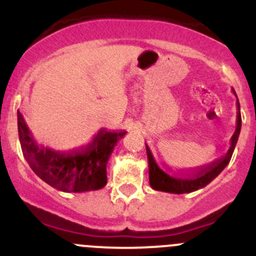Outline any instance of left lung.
I'll return each mask as SVG.
<instances>
[{
  "label": "left lung",
  "mask_w": 256,
  "mask_h": 256,
  "mask_svg": "<svg viewBox=\"0 0 256 256\" xmlns=\"http://www.w3.org/2000/svg\"><path fill=\"white\" fill-rule=\"evenodd\" d=\"M235 98H236V128H235L234 135L230 138V148L226 155L222 158L212 164L209 168L195 172H172L166 170L165 168L160 166L156 161L155 156L151 152L150 148L146 145V152H148V180L154 190L164 191V192H171V194H185V192H192L199 188H205L208 184L212 182L229 164L232 158L234 148L236 146L238 138H239L240 130H242V115H240V104L238 96L232 88Z\"/></svg>",
  "instance_id": "8db88e82"
}]
</instances>
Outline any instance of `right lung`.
<instances>
[{"instance_id": "1", "label": "right lung", "mask_w": 256, "mask_h": 256, "mask_svg": "<svg viewBox=\"0 0 256 256\" xmlns=\"http://www.w3.org/2000/svg\"><path fill=\"white\" fill-rule=\"evenodd\" d=\"M17 126L22 152L30 168L41 180L64 192L100 190L108 182L106 165L126 131L100 130L80 150L60 151L37 142L24 116L17 111Z\"/></svg>"}]
</instances>
